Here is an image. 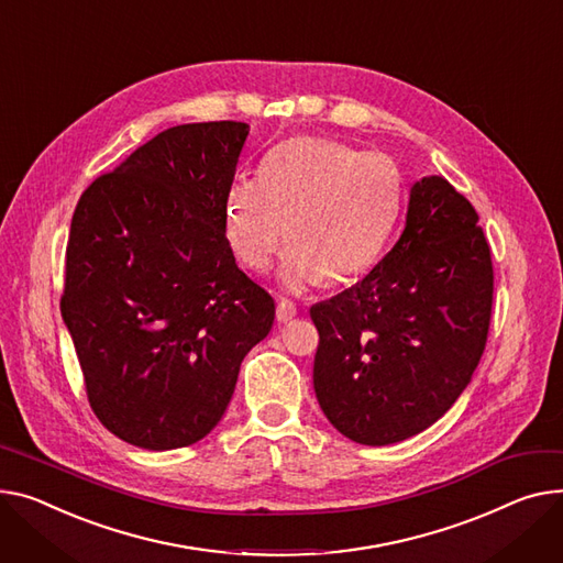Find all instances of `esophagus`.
<instances>
[{"instance_id":"34e87169","label":"esophagus","mask_w":563,"mask_h":563,"mask_svg":"<svg viewBox=\"0 0 563 563\" xmlns=\"http://www.w3.org/2000/svg\"><path fill=\"white\" fill-rule=\"evenodd\" d=\"M294 317H296V306L289 303V301H285V298H280L278 308H276V319H278L280 323H287V321H291Z\"/></svg>"}]
</instances>
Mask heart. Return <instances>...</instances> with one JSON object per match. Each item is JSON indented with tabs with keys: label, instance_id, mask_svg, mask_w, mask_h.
<instances>
[{
	"label": "heart",
	"instance_id": "heart-1",
	"mask_svg": "<svg viewBox=\"0 0 563 563\" xmlns=\"http://www.w3.org/2000/svg\"><path fill=\"white\" fill-rule=\"evenodd\" d=\"M400 199L402 178L389 156L325 137H294L272 148L260 176L233 178L223 235L253 272L267 269L287 238L280 280L289 289L325 278L344 283L376 265Z\"/></svg>",
	"mask_w": 563,
	"mask_h": 563
}]
</instances>
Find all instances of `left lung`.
I'll list each match as a JSON object with an SVG mask.
<instances>
[{
	"mask_svg": "<svg viewBox=\"0 0 563 563\" xmlns=\"http://www.w3.org/2000/svg\"><path fill=\"white\" fill-rule=\"evenodd\" d=\"M494 303L492 251L443 176L411 185L405 229L360 283L310 308L314 391L351 441L389 445L439 421L471 383Z\"/></svg>",
	"mask_w": 563,
	"mask_h": 563,
	"instance_id": "left-lung-1",
	"label": "left lung"
}]
</instances>
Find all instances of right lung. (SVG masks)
<instances>
[{"mask_svg": "<svg viewBox=\"0 0 563 563\" xmlns=\"http://www.w3.org/2000/svg\"><path fill=\"white\" fill-rule=\"evenodd\" d=\"M246 135L172 126L95 178L71 217L60 314L97 419L146 451L203 439L274 325V298L223 235Z\"/></svg>", "mask_w": 563, "mask_h": 563, "instance_id": "add662e5", "label": "right lung"}]
</instances>
